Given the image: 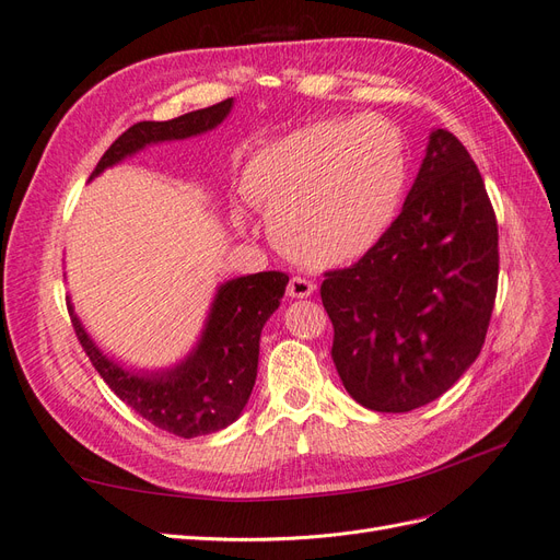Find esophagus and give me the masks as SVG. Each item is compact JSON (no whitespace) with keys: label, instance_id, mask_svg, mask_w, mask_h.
<instances>
[{"label":"esophagus","instance_id":"esophagus-1","mask_svg":"<svg viewBox=\"0 0 560 560\" xmlns=\"http://www.w3.org/2000/svg\"><path fill=\"white\" fill-rule=\"evenodd\" d=\"M315 292V284L306 278H292L290 284H287V294H290L292 299H308L311 294Z\"/></svg>","mask_w":560,"mask_h":560}]
</instances>
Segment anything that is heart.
I'll list each match as a JSON object with an SVG mask.
<instances>
[{
  "instance_id": "1",
  "label": "heart",
  "mask_w": 560,
  "mask_h": 560,
  "mask_svg": "<svg viewBox=\"0 0 560 560\" xmlns=\"http://www.w3.org/2000/svg\"><path fill=\"white\" fill-rule=\"evenodd\" d=\"M404 186L401 135L371 114L294 130L261 147L243 171V194L266 214L273 241L315 268L354 261L374 247Z\"/></svg>"
}]
</instances>
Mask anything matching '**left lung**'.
Here are the masks:
<instances>
[{
	"label": "left lung",
	"instance_id": "8db88e82",
	"mask_svg": "<svg viewBox=\"0 0 560 560\" xmlns=\"http://www.w3.org/2000/svg\"><path fill=\"white\" fill-rule=\"evenodd\" d=\"M498 273V222L479 167L436 128L399 217L319 287L348 395L381 413L442 397L479 358Z\"/></svg>",
	"mask_w": 560,
	"mask_h": 560
}]
</instances>
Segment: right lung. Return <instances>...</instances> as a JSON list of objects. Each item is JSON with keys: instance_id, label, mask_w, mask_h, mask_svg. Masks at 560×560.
<instances>
[{"instance_id": "obj_1", "label": "right lung", "mask_w": 560, "mask_h": 560, "mask_svg": "<svg viewBox=\"0 0 560 560\" xmlns=\"http://www.w3.org/2000/svg\"><path fill=\"white\" fill-rule=\"evenodd\" d=\"M231 107L233 97L171 121L130 126L105 151L91 179L126 156L138 154L147 144L186 140L217 128ZM287 282L290 278L280 270H264L224 282L214 294L206 329L194 352L177 366L151 374L128 371L109 360L83 329L72 303H67V311L81 348L114 395L159 430L191 439L224 430L243 413L257 381L261 329L278 311Z\"/></svg>"}]
</instances>
